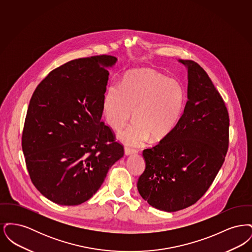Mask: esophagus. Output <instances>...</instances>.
Instances as JSON below:
<instances>
[{"label":"esophagus","mask_w":252,"mask_h":252,"mask_svg":"<svg viewBox=\"0 0 252 252\" xmlns=\"http://www.w3.org/2000/svg\"><path fill=\"white\" fill-rule=\"evenodd\" d=\"M138 151L136 149H133L130 147H126L125 148V154L126 155H132V154H136Z\"/></svg>","instance_id":"34e87169"}]
</instances>
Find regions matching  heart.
Returning <instances> with one entry per match:
<instances>
[{
    "mask_svg": "<svg viewBox=\"0 0 252 252\" xmlns=\"http://www.w3.org/2000/svg\"><path fill=\"white\" fill-rule=\"evenodd\" d=\"M185 105V92L179 81L151 70L128 72L121 86L110 85L103 101L108 125L115 130L136 122L119 134L123 143L141 146L150 136L158 142L175 128Z\"/></svg>",
    "mask_w": 252,
    "mask_h": 252,
    "instance_id": "b5f03b06",
    "label": "heart"
}]
</instances>
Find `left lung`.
Instances as JSON below:
<instances>
[{
  "instance_id": "obj_1",
  "label": "left lung",
  "mask_w": 252,
  "mask_h": 252,
  "mask_svg": "<svg viewBox=\"0 0 252 252\" xmlns=\"http://www.w3.org/2000/svg\"><path fill=\"white\" fill-rule=\"evenodd\" d=\"M188 69V101L175 128L143 151L145 169L137 188L149 205L177 212L198 201L222 167L228 148V109L203 68Z\"/></svg>"
}]
</instances>
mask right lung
Masks as SVG:
<instances>
[{
  "instance_id": "1",
  "label": "right lung",
  "mask_w": 252,
  "mask_h": 252,
  "mask_svg": "<svg viewBox=\"0 0 252 252\" xmlns=\"http://www.w3.org/2000/svg\"><path fill=\"white\" fill-rule=\"evenodd\" d=\"M112 56L71 60L49 72L31 97L22 147L30 179L49 200L74 206L101 187L124 146L101 121Z\"/></svg>"
}]
</instances>
